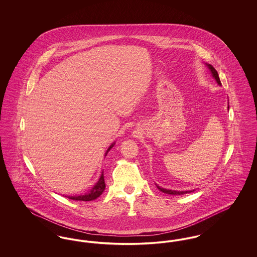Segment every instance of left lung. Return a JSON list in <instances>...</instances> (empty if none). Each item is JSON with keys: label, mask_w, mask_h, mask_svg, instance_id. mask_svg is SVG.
Wrapping results in <instances>:
<instances>
[{"label": "left lung", "mask_w": 257, "mask_h": 257, "mask_svg": "<svg viewBox=\"0 0 257 257\" xmlns=\"http://www.w3.org/2000/svg\"><path fill=\"white\" fill-rule=\"evenodd\" d=\"M208 67H209V69L211 70V72L213 74V77L216 79V81H217V83L219 84V85H221V83H220V77H219V75H218V72H217V70L211 65V64H207ZM158 189H159L161 192H163V193H165V194H169V195H184V194H188V193H192V191H183V192H178V191H171V190H166V189H163V188H160L158 187ZM194 192V191H193Z\"/></svg>", "instance_id": "1"}]
</instances>
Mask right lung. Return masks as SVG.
Returning a JSON list of instances; mask_svg holds the SVG:
<instances>
[{"instance_id":"obj_1","label":"right lung","mask_w":257,"mask_h":257,"mask_svg":"<svg viewBox=\"0 0 257 257\" xmlns=\"http://www.w3.org/2000/svg\"><path fill=\"white\" fill-rule=\"evenodd\" d=\"M113 147V145H111L108 151L110 150L111 147ZM107 151V153H108ZM106 153V155H107ZM106 188V185H105V180H104V172L102 171V174L98 180L97 183L95 184V186L87 193L86 195H83V196H69L68 198L72 199V200H81V201H90V200H93L95 198H97L98 196H100V195L104 192Z\"/></svg>"}]
</instances>
